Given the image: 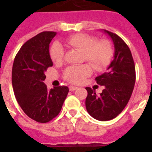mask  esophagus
<instances>
[{"instance_id":"obj_1","label":"esophagus","mask_w":152,"mask_h":152,"mask_svg":"<svg viewBox=\"0 0 152 152\" xmlns=\"http://www.w3.org/2000/svg\"><path fill=\"white\" fill-rule=\"evenodd\" d=\"M77 87H75V86H69V90L70 91H75L77 89Z\"/></svg>"}]
</instances>
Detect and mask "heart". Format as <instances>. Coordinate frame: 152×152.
<instances>
[{"label": "heart", "instance_id": "b5f03b06", "mask_svg": "<svg viewBox=\"0 0 152 152\" xmlns=\"http://www.w3.org/2000/svg\"><path fill=\"white\" fill-rule=\"evenodd\" d=\"M65 45L83 53L84 59L98 71H102L108 66L113 57V48L110 42L98 41L97 38L87 34H76L65 40ZM64 50L59 42H55L50 50V58L55 64L63 61ZM92 72L89 64L72 65L64 72L65 80L72 83H82Z\"/></svg>", "mask_w": 152, "mask_h": 152}]
</instances>
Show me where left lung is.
<instances>
[{
	"label": "left lung",
	"mask_w": 152,
	"mask_h": 152,
	"mask_svg": "<svg viewBox=\"0 0 152 152\" xmlns=\"http://www.w3.org/2000/svg\"><path fill=\"white\" fill-rule=\"evenodd\" d=\"M114 45L113 60L104 72L95 78L104 86L97 95L95 90L86 88L88 96L85 105L88 113L96 120L106 121L115 118L124 110L132 95L136 81V69L129 46L114 33L103 30Z\"/></svg>",
	"instance_id": "8db88e82"
}]
</instances>
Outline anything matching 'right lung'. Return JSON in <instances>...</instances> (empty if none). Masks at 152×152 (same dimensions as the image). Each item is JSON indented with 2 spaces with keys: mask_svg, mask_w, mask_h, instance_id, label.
Instances as JSON below:
<instances>
[{
  "mask_svg": "<svg viewBox=\"0 0 152 152\" xmlns=\"http://www.w3.org/2000/svg\"><path fill=\"white\" fill-rule=\"evenodd\" d=\"M57 34L43 31L26 42L15 56L12 82L18 103L30 118L46 123L57 117L66 99L69 88L54 87L50 91L43 81L45 72L53 66L50 43Z\"/></svg>",
  "mask_w": 152,
  "mask_h": 152,
  "instance_id": "right-lung-1",
  "label": "right lung"
}]
</instances>
